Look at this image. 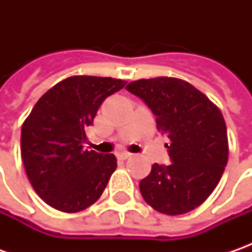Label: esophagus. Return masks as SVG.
I'll use <instances>...</instances> for the list:
<instances>
[{
    "mask_svg": "<svg viewBox=\"0 0 252 252\" xmlns=\"http://www.w3.org/2000/svg\"><path fill=\"white\" fill-rule=\"evenodd\" d=\"M118 157H119L121 160H127V158H130L131 154H130V153H126V151H125V153H121V154H119Z\"/></svg>",
    "mask_w": 252,
    "mask_h": 252,
    "instance_id": "esophagus-1",
    "label": "esophagus"
}]
</instances>
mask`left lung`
Instances as JSON below:
<instances>
[{
	"mask_svg": "<svg viewBox=\"0 0 252 252\" xmlns=\"http://www.w3.org/2000/svg\"><path fill=\"white\" fill-rule=\"evenodd\" d=\"M127 91L147 103L157 129L169 139L171 164L151 167L140 181L144 200L157 212L177 216L200 206L218 187L228 160L221 112L192 84L172 77L131 81Z\"/></svg>",
	"mask_w": 252,
	"mask_h": 252,
	"instance_id": "1",
	"label": "left lung"
}]
</instances>
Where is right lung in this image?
<instances>
[{"label": "right lung", "mask_w": 252, "mask_h": 252, "mask_svg": "<svg viewBox=\"0 0 252 252\" xmlns=\"http://www.w3.org/2000/svg\"><path fill=\"white\" fill-rule=\"evenodd\" d=\"M126 81L73 75L57 83L36 102L21 131V154L34 192L65 213L90 208L116 169L113 154L84 150L91 126L106 96Z\"/></svg>", "instance_id": "1"}]
</instances>
